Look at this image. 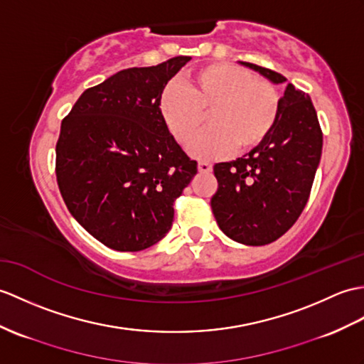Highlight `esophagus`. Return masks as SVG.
<instances>
[{"mask_svg":"<svg viewBox=\"0 0 364 364\" xmlns=\"http://www.w3.org/2000/svg\"><path fill=\"white\" fill-rule=\"evenodd\" d=\"M198 171L201 172V173H210L213 172V166H210L209 163H198Z\"/></svg>","mask_w":364,"mask_h":364,"instance_id":"obj_1","label":"esophagus"}]
</instances>
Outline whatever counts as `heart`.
Listing matches in <instances>:
<instances>
[{"label": "heart", "mask_w": 364, "mask_h": 364, "mask_svg": "<svg viewBox=\"0 0 364 364\" xmlns=\"http://www.w3.org/2000/svg\"><path fill=\"white\" fill-rule=\"evenodd\" d=\"M279 108L281 97L272 82L230 63L189 71L159 102L168 132L183 147L200 133L208 114L210 129L192 146V155L200 159L257 147L274 129Z\"/></svg>", "instance_id": "heart-1"}]
</instances>
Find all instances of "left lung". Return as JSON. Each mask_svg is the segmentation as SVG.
Listing matches in <instances>:
<instances>
[{
	"label": "left lung",
	"mask_w": 364,
	"mask_h": 364,
	"mask_svg": "<svg viewBox=\"0 0 364 364\" xmlns=\"http://www.w3.org/2000/svg\"><path fill=\"white\" fill-rule=\"evenodd\" d=\"M242 65L273 83L282 74L255 63ZM323 151V132L311 99L287 85L272 133L250 154L218 163V189L210 208L228 237L251 247L277 240L298 220L307 205Z\"/></svg>",
	"instance_id": "1"
}]
</instances>
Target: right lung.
<instances>
[{
  "instance_id": "1",
  "label": "right lung",
  "mask_w": 364,
  "mask_h": 364,
  "mask_svg": "<svg viewBox=\"0 0 364 364\" xmlns=\"http://www.w3.org/2000/svg\"><path fill=\"white\" fill-rule=\"evenodd\" d=\"M189 60L116 73L83 91L62 121L58 189L71 215L108 248L141 251L161 240L197 173L159 109L167 82Z\"/></svg>"
}]
</instances>
